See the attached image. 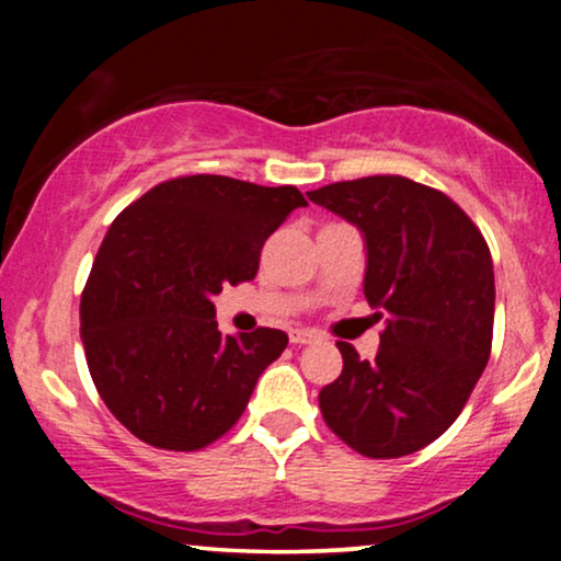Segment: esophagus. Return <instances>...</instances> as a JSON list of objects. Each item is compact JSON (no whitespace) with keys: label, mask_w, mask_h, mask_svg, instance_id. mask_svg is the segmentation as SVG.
Segmentation results:
<instances>
[{"label":"esophagus","mask_w":561,"mask_h":561,"mask_svg":"<svg viewBox=\"0 0 561 561\" xmlns=\"http://www.w3.org/2000/svg\"><path fill=\"white\" fill-rule=\"evenodd\" d=\"M319 334L313 330H289V343L293 345H311L317 343Z\"/></svg>","instance_id":"1"}]
</instances>
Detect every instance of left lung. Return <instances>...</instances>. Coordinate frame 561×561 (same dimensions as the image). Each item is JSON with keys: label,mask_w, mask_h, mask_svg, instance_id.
I'll use <instances>...</instances> for the list:
<instances>
[{"label": "left lung", "mask_w": 561, "mask_h": 561, "mask_svg": "<svg viewBox=\"0 0 561 561\" xmlns=\"http://www.w3.org/2000/svg\"><path fill=\"white\" fill-rule=\"evenodd\" d=\"M308 199L364 231V295L385 321L375 362L337 343L343 375L321 388V416L369 459L414 454L456 422L491 358L485 237L440 190L390 173L319 186Z\"/></svg>", "instance_id": "1"}]
</instances>
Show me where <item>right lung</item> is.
Returning a JSON list of instances; mask_svg holds the SVG:
<instances>
[{
  "mask_svg": "<svg viewBox=\"0 0 561 561\" xmlns=\"http://www.w3.org/2000/svg\"><path fill=\"white\" fill-rule=\"evenodd\" d=\"M306 197L195 173L160 182L107 229L81 293L89 375L141 443L199 450L242 416L287 334H221L214 295L255 279L263 242Z\"/></svg>",
  "mask_w": 561,
  "mask_h": 561,
  "instance_id": "right-lung-1",
  "label": "right lung"
}]
</instances>
